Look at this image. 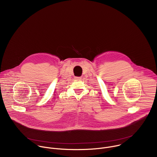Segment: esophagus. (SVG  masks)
Instances as JSON below:
<instances>
[{
  "mask_svg": "<svg viewBox=\"0 0 157 157\" xmlns=\"http://www.w3.org/2000/svg\"><path fill=\"white\" fill-rule=\"evenodd\" d=\"M75 79L77 80H79L81 79V77H75Z\"/></svg>",
  "mask_w": 157,
  "mask_h": 157,
  "instance_id": "obj_1",
  "label": "esophagus"
}]
</instances>
